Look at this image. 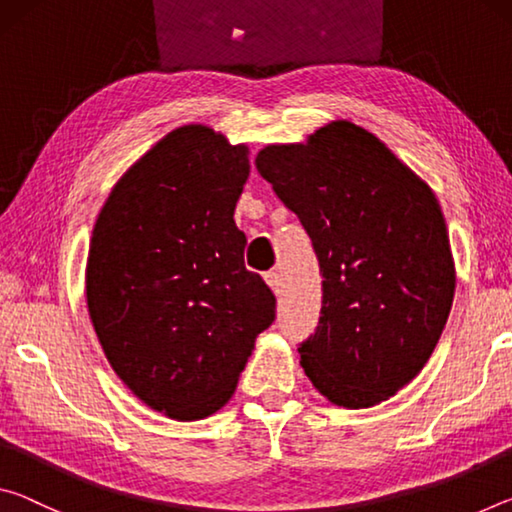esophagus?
Here are the masks:
<instances>
[{
    "mask_svg": "<svg viewBox=\"0 0 512 512\" xmlns=\"http://www.w3.org/2000/svg\"><path fill=\"white\" fill-rule=\"evenodd\" d=\"M264 280H266L268 287H271V291L275 293V296H280V293H282V277H280V273L268 271V273L264 275Z\"/></svg>",
    "mask_w": 512,
    "mask_h": 512,
    "instance_id": "esophagus-1",
    "label": "esophagus"
}]
</instances>
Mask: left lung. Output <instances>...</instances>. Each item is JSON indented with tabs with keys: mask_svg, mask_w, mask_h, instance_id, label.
Masks as SVG:
<instances>
[{
	"mask_svg": "<svg viewBox=\"0 0 512 512\" xmlns=\"http://www.w3.org/2000/svg\"><path fill=\"white\" fill-rule=\"evenodd\" d=\"M257 171L298 214L323 273L300 366L329 402L368 409L418 375L443 334L456 271L445 216L422 178L352 121L271 144Z\"/></svg>",
	"mask_w": 512,
	"mask_h": 512,
	"instance_id": "1",
	"label": "left lung"
}]
</instances>
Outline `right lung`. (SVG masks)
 <instances>
[{"label": "right lung", "mask_w": 512, "mask_h": 512, "mask_svg": "<svg viewBox=\"0 0 512 512\" xmlns=\"http://www.w3.org/2000/svg\"><path fill=\"white\" fill-rule=\"evenodd\" d=\"M248 146L201 124L144 153L94 223L85 298L106 359L133 395L201 420L235 393L275 296L244 266L235 207Z\"/></svg>", "instance_id": "1"}]
</instances>
